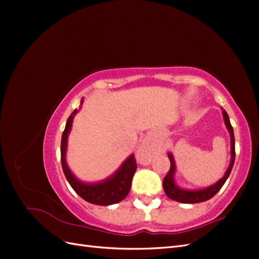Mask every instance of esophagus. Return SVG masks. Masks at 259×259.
<instances>
[{
  "label": "esophagus",
  "instance_id": "esophagus-1",
  "mask_svg": "<svg viewBox=\"0 0 259 259\" xmlns=\"http://www.w3.org/2000/svg\"><path fill=\"white\" fill-rule=\"evenodd\" d=\"M136 159L143 165H148L149 163H151L153 159V152L147 143H143V145L138 148Z\"/></svg>",
  "mask_w": 259,
  "mask_h": 259
}]
</instances>
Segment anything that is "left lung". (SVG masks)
I'll return each mask as SVG.
<instances>
[{"label": "left lung", "instance_id": "1", "mask_svg": "<svg viewBox=\"0 0 259 259\" xmlns=\"http://www.w3.org/2000/svg\"><path fill=\"white\" fill-rule=\"evenodd\" d=\"M223 115H224L225 124H226L227 128H228L229 133H230V138H231V161H230V164H229V167H228V169H227L224 177L221 180H218V182L215 185L210 186L208 188H205V189H202V190L190 191V190L180 189V188H178L174 183V173H175L174 158L170 153H167L168 159L170 161V167H169L168 173L163 179V189H164V192L166 193V195L169 199L177 201V202H180V203H188V204H191V203H200V202H204V201H207V200L211 199L219 190L222 189V187L226 183L227 178L229 177V175L231 173V169L233 167V163H234V159H236V149H234L233 128H232L231 124H230L229 116L225 110H223Z\"/></svg>", "mask_w": 259, "mask_h": 259}]
</instances>
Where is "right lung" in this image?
I'll use <instances>...</instances> for the list:
<instances>
[{"label": "right lung", "mask_w": 259, "mask_h": 259, "mask_svg": "<svg viewBox=\"0 0 259 259\" xmlns=\"http://www.w3.org/2000/svg\"><path fill=\"white\" fill-rule=\"evenodd\" d=\"M83 98L81 99V105L83 104ZM76 113V109L68 117L66 127L61 136V145H60V160H61V166L64 174L69 182L70 186L72 189L80 195V197L88 201L92 204L96 205H111L115 204L117 202H121L123 199L126 198V195L130 192L131 186H132V179L134 176L137 164L134 154L131 155L128 159L125 160L122 164L121 167L115 171L111 177L104 180L99 184H83L79 182L67 166L66 163V148H67V138L70 130L72 126V120L73 116Z\"/></svg>", "instance_id": "obj_1"}]
</instances>
